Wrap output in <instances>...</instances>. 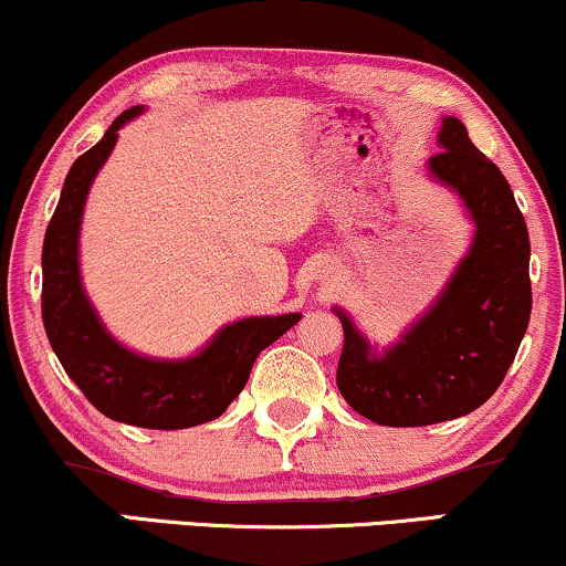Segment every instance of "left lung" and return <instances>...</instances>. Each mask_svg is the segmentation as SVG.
<instances>
[{"label":"left lung","mask_w":566,"mask_h":566,"mask_svg":"<svg viewBox=\"0 0 566 566\" xmlns=\"http://www.w3.org/2000/svg\"><path fill=\"white\" fill-rule=\"evenodd\" d=\"M439 146L428 171L473 219L468 255L433 305L384 353L334 307L345 328L336 386L378 426H433L478 410L504 381L531 321V238L510 182L457 117H443Z\"/></svg>","instance_id":"left-lung-1"}]
</instances>
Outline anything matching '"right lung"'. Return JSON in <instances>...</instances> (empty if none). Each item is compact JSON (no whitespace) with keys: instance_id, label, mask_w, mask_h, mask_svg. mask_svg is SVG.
Returning <instances> with one entry per match:
<instances>
[{"instance_id":"add662e5","label":"right lung","mask_w":566,"mask_h":566,"mask_svg":"<svg viewBox=\"0 0 566 566\" xmlns=\"http://www.w3.org/2000/svg\"><path fill=\"white\" fill-rule=\"evenodd\" d=\"M143 106L119 114L96 146L77 156L46 227L41 316L64 374L106 418L138 428H192L219 418L248 384L261 349L276 342L300 321L255 316L227 324L198 355L185 360H156L133 353L106 332L81 282V219L93 177L109 159L119 127L138 117Z\"/></svg>"}]
</instances>
